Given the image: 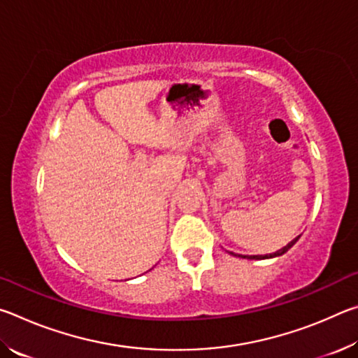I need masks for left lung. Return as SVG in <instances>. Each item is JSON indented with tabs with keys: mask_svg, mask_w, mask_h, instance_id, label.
Instances as JSON below:
<instances>
[{
	"mask_svg": "<svg viewBox=\"0 0 358 358\" xmlns=\"http://www.w3.org/2000/svg\"><path fill=\"white\" fill-rule=\"evenodd\" d=\"M299 238L300 237H296V238H294L292 241H290V243H287L286 246L284 248H281L280 251H276V252H273V254H265V256H241V254H234V252H230V254H234V256H238V257H241V259H256V260H259V259H271V257H278V256H282L284 252H287L290 248H292L296 241H299Z\"/></svg>",
	"mask_w": 358,
	"mask_h": 358,
	"instance_id": "obj_1",
	"label": "left lung"
}]
</instances>
